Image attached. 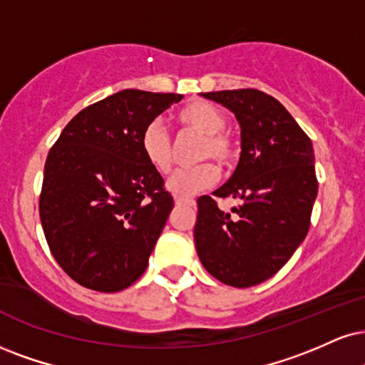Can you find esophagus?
I'll return each instance as SVG.
<instances>
[{"mask_svg": "<svg viewBox=\"0 0 365 365\" xmlns=\"http://www.w3.org/2000/svg\"><path fill=\"white\" fill-rule=\"evenodd\" d=\"M174 201H175V205H178V206H195V205H196V201L191 200V197L175 196Z\"/></svg>", "mask_w": 365, "mask_h": 365, "instance_id": "obj_1", "label": "esophagus"}]
</instances>
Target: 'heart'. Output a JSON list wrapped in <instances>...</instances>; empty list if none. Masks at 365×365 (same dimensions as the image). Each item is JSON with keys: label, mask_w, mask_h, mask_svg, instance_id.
<instances>
[{"label": "heart", "mask_w": 365, "mask_h": 365, "mask_svg": "<svg viewBox=\"0 0 365 365\" xmlns=\"http://www.w3.org/2000/svg\"><path fill=\"white\" fill-rule=\"evenodd\" d=\"M179 127L187 132L203 135L200 159H215L220 165H232L238 155L235 138L227 132V116L213 103L196 100L187 103L175 115ZM140 150L145 160L157 173H169L173 165V142L159 120L150 121L140 135ZM220 170L213 162L206 160L192 168L179 169L168 179V190L175 196L190 197L208 190L218 181Z\"/></svg>", "instance_id": "obj_1"}]
</instances>
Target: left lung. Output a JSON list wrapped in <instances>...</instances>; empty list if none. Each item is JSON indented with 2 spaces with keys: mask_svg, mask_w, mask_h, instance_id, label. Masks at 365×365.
<instances>
[{
  "mask_svg": "<svg viewBox=\"0 0 365 365\" xmlns=\"http://www.w3.org/2000/svg\"><path fill=\"white\" fill-rule=\"evenodd\" d=\"M240 125L235 173L213 192L233 197L230 211L197 200L195 244L201 264L223 284L250 287L284 265L309 228L318 195L312 140L276 98L259 89L203 93Z\"/></svg>",
  "mask_w": 365,
  "mask_h": 365,
  "instance_id": "1",
  "label": "left lung"
}]
</instances>
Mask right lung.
Listing matches in <instances>:
<instances>
[{
  "label": "right lung",
  "mask_w": 365,
  "mask_h": 365,
  "mask_svg": "<svg viewBox=\"0 0 365 365\" xmlns=\"http://www.w3.org/2000/svg\"><path fill=\"white\" fill-rule=\"evenodd\" d=\"M182 94L123 89L79 111L45 160L40 222L53 259L76 282L132 286L174 206L140 150L142 130Z\"/></svg>",
  "instance_id": "add662e5"
}]
</instances>
